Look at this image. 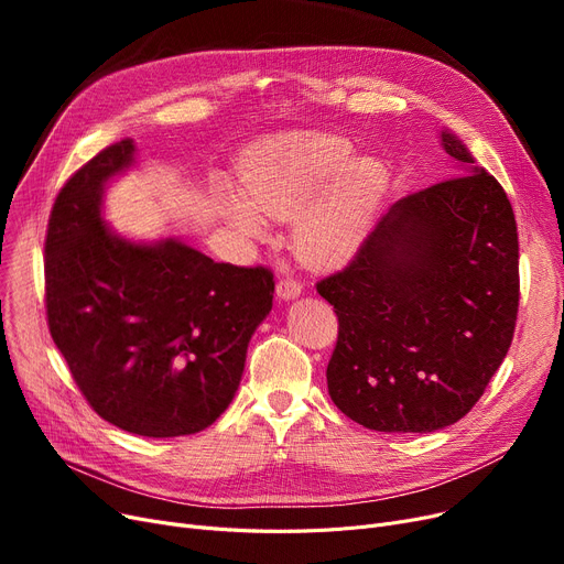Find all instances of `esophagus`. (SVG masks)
Masks as SVG:
<instances>
[{"label":"esophagus","instance_id":"obj_1","mask_svg":"<svg viewBox=\"0 0 564 564\" xmlns=\"http://www.w3.org/2000/svg\"><path fill=\"white\" fill-rule=\"evenodd\" d=\"M300 294H302V285H300V281H294V279H281V281L276 283V297H279V300H283V302L297 300Z\"/></svg>","mask_w":564,"mask_h":564}]
</instances>
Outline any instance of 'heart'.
<instances>
[{
    "mask_svg": "<svg viewBox=\"0 0 564 564\" xmlns=\"http://www.w3.org/2000/svg\"><path fill=\"white\" fill-rule=\"evenodd\" d=\"M354 158L336 134H288L253 148L242 169V196L221 192L226 219L264 237V219L290 221L292 249L311 267H338L364 245L389 189L377 160ZM330 185L327 186L326 183Z\"/></svg>",
    "mask_w": 564,
    "mask_h": 564,
    "instance_id": "heart-1",
    "label": "heart"
}]
</instances>
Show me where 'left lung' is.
<instances>
[{
  "label": "left lung",
  "mask_w": 564,
  "mask_h": 564,
  "mask_svg": "<svg viewBox=\"0 0 564 564\" xmlns=\"http://www.w3.org/2000/svg\"><path fill=\"white\" fill-rule=\"evenodd\" d=\"M453 177L379 219L343 272L317 283L338 315L327 366L334 404L377 432H434L485 393L519 311L510 198L448 130Z\"/></svg>",
  "instance_id": "1"
}]
</instances>
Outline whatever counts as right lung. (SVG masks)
<instances>
[{
  "label": "right lung",
  "mask_w": 564,
  "mask_h": 564,
  "mask_svg": "<svg viewBox=\"0 0 564 564\" xmlns=\"http://www.w3.org/2000/svg\"><path fill=\"white\" fill-rule=\"evenodd\" d=\"M132 164L134 141L123 139L58 192L45 237L47 327L100 419L151 438L196 434L240 387L274 274L215 262L173 237L116 235L102 194Z\"/></svg>",
  "instance_id": "add662e5"
}]
</instances>
